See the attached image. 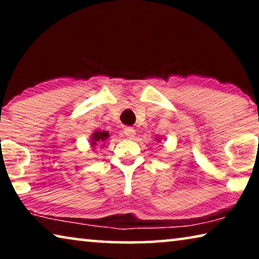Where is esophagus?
Listing matches in <instances>:
<instances>
[{
  "instance_id": "1",
  "label": "esophagus",
  "mask_w": 259,
  "mask_h": 259,
  "mask_svg": "<svg viewBox=\"0 0 259 259\" xmlns=\"http://www.w3.org/2000/svg\"><path fill=\"white\" fill-rule=\"evenodd\" d=\"M123 134L132 139V138L136 136V130L132 128V127H125V128H123Z\"/></svg>"
}]
</instances>
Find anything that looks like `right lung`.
Instances as JSON below:
<instances>
[{"label":"right lung","mask_w":259,"mask_h":259,"mask_svg":"<svg viewBox=\"0 0 259 259\" xmlns=\"http://www.w3.org/2000/svg\"><path fill=\"white\" fill-rule=\"evenodd\" d=\"M108 138L109 133L106 132V131H95L91 137V146L95 147L98 146V145H101L102 143H105Z\"/></svg>","instance_id":"right-lung-1"}]
</instances>
